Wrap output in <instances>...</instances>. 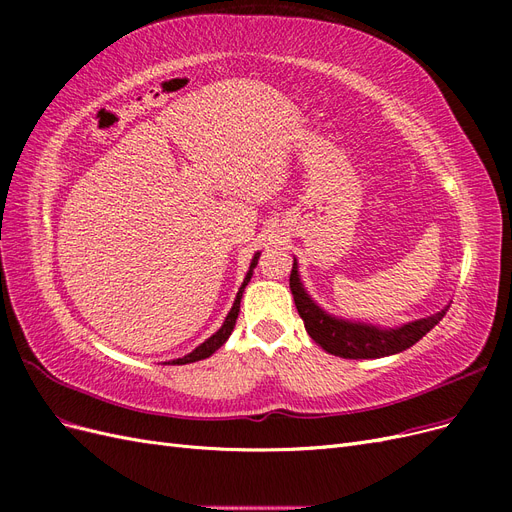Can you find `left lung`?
Segmentation results:
<instances>
[{
    "label": "left lung",
    "mask_w": 512,
    "mask_h": 512,
    "mask_svg": "<svg viewBox=\"0 0 512 512\" xmlns=\"http://www.w3.org/2000/svg\"><path fill=\"white\" fill-rule=\"evenodd\" d=\"M290 290L309 337H312L322 350H327L329 354L335 356H342V359H380V356L404 352L436 327L448 312V307H451L448 305L438 314L408 322L404 327L397 329H378L363 322L356 324L339 320L329 316L327 312H322V309L309 299V294L305 292L299 280L297 260H294L290 271Z\"/></svg>",
    "instance_id": "left-lung-1"
}]
</instances>
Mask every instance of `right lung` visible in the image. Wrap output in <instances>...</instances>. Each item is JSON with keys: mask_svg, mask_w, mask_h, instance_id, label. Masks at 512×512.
<instances>
[{"mask_svg": "<svg viewBox=\"0 0 512 512\" xmlns=\"http://www.w3.org/2000/svg\"><path fill=\"white\" fill-rule=\"evenodd\" d=\"M258 256L260 254H256L254 258H252V265H250V271H247V275H245V280H243V284H241V288H239V292H237V299H235V303H232V309L228 312V316H226V320H224V324H222V329L215 333V335H211L207 342H203L200 344L196 350H192L190 354H185L183 359H177V361H173V365H185V363H196V361H203V359H207V356H211L215 350H218L220 346H224V342L226 339L230 337V333H232V329H235V322H237V318H239V307H241V297H243V290H245V286H247V282H250V277H252V271L256 269V265H258Z\"/></svg>", "mask_w": 512, "mask_h": 512, "instance_id": "right-lung-1", "label": "right lung"}]
</instances>
